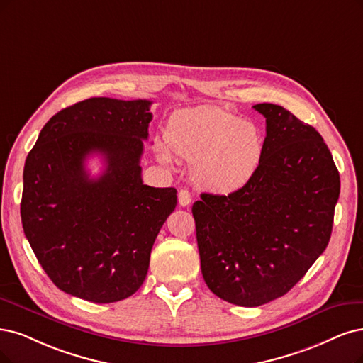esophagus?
I'll use <instances>...</instances> for the list:
<instances>
[{
	"mask_svg": "<svg viewBox=\"0 0 363 363\" xmlns=\"http://www.w3.org/2000/svg\"><path fill=\"white\" fill-rule=\"evenodd\" d=\"M178 202L181 206H189L191 203V194L186 190H181L178 193Z\"/></svg>",
	"mask_w": 363,
	"mask_h": 363,
	"instance_id": "esophagus-1",
	"label": "esophagus"
}]
</instances>
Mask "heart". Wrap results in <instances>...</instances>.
I'll return each instance as SVG.
<instances>
[{"label": "heart", "instance_id": "obj_1", "mask_svg": "<svg viewBox=\"0 0 363 363\" xmlns=\"http://www.w3.org/2000/svg\"><path fill=\"white\" fill-rule=\"evenodd\" d=\"M166 143L155 150L169 166L173 155L191 161V179L200 190L230 196L252 181L260 169L264 139L260 128L221 106L173 112L164 127Z\"/></svg>", "mask_w": 363, "mask_h": 363}]
</instances>
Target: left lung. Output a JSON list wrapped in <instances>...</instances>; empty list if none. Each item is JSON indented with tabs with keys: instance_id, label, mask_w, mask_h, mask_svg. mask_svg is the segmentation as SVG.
Here are the masks:
<instances>
[{
	"instance_id": "1",
	"label": "left lung",
	"mask_w": 363,
	"mask_h": 363,
	"mask_svg": "<svg viewBox=\"0 0 363 363\" xmlns=\"http://www.w3.org/2000/svg\"><path fill=\"white\" fill-rule=\"evenodd\" d=\"M266 118L259 172L230 196L202 193L193 205L200 267L225 302L260 306L303 278L329 244L340 173L320 133L283 106H252Z\"/></svg>"
}]
</instances>
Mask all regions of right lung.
<instances>
[{
    "label": "right lung",
    "mask_w": 363,
    "mask_h": 363,
    "mask_svg": "<svg viewBox=\"0 0 363 363\" xmlns=\"http://www.w3.org/2000/svg\"><path fill=\"white\" fill-rule=\"evenodd\" d=\"M150 100L94 97L53 115L23 167L21 218L26 239L60 290L96 303L136 293L151 250L177 208V190L142 182ZM105 160L100 177L84 167Z\"/></svg>",
    "instance_id": "1"
}]
</instances>
